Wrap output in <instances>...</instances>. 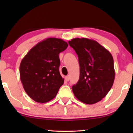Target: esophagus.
<instances>
[{
	"label": "esophagus",
	"mask_w": 133,
	"mask_h": 133,
	"mask_svg": "<svg viewBox=\"0 0 133 133\" xmlns=\"http://www.w3.org/2000/svg\"><path fill=\"white\" fill-rule=\"evenodd\" d=\"M65 81H69V76H65Z\"/></svg>",
	"instance_id": "esophagus-1"
}]
</instances>
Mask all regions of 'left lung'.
<instances>
[{
	"mask_svg": "<svg viewBox=\"0 0 133 133\" xmlns=\"http://www.w3.org/2000/svg\"><path fill=\"white\" fill-rule=\"evenodd\" d=\"M69 44L77 54L80 66L78 82L72 87L74 96L87 104L100 101L114 83L112 55L96 41L87 38H74Z\"/></svg>",
	"mask_w": 133,
	"mask_h": 133,
	"instance_id": "left-lung-1",
	"label": "left lung"
}]
</instances>
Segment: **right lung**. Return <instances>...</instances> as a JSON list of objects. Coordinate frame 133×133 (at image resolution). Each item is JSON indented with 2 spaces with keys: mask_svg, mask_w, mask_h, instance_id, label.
Wrapping results in <instances>:
<instances>
[{
  "mask_svg": "<svg viewBox=\"0 0 133 133\" xmlns=\"http://www.w3.org/2000/svg\"><path fill=\"white\" fill-rule=\"evenodd\" d=\"M68 44L61 39L47 38L33 47L20 64V78L25 92L36 102L54 99L64 79L59 72V53Z\"/></svg>",
  "mask_w": 133,
  "mask_h": 133,
  "instance_id": "right-lung-1",
  "label": "right lung"
}]
</instances>
